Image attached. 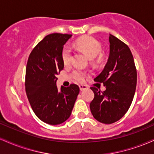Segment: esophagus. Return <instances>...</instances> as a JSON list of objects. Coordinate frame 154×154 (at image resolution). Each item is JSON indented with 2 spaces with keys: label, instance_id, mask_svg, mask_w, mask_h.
<instances>
[{
  "label": "esophagus",
  "instance_id": "34e87169",
  "mask_svg": "<svg viewBox=\"0 0 154 154\" xmlns=\"http://www.w3.org/2000/svg\"><path fill=\"white\" fill-rule=\"evenodd\" d=\"M79 89H80V91H84V90L87 89V88H88L87 86H86V85H79Z\"/></svg>",
  "mask_w": 154,
  "mask_h": 154
}]
</instances>
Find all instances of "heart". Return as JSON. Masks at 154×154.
<instances>
[{
	"label": "heart",
	"mask_w": 154,
	"mask_h": 154,
	"mask_svg": "<svg viewBox=\"0 0 154 154\" xmlns=\"http://www.w3.org/2000/svg\"><path fill=\"white\" fill-rule=\"evenodd\" d=\"M76 46L80 51L88 55L90 59H95L102 51L101 43L95 38L91 36L83 37L76 41ZM61 58L65 65L71 63L72 59V49L69 45H64L61 52ZM86 72L80 69H76L72 72V77L77 82H81L84 80Z\"/></svg>",
	"instance_id": "b5f03b06"
}]
</instances>
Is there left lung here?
<instances>
[{
    "mask_svg": "<svg viewBox=\"0 0 154 154\" xmlns=\"http://www.w3.org/2000/svg\"><path fill=\"white\" fill-rule=\"evenodd\" d=\"M110 53L103 70L94 79L103 83L106 91L91 87L94 98L90 104L93 117L103 124L118 121L128 111L137 85V71L129 47L114 35H109Z\"/></svg>",
    "mask_w": 154,
    "mask_h": 154,
    "instance_id": "1",
    "label": "left lung"
}]
</instances>
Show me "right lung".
I'll use <instances>...</instances> for the list:
<instances>
[{
    "mask_svg": "<svg viewBox=\"0 0 154 154\" xmlns=\"http://www.w3.org/2000/svg\"><path fill=\"white\" fill-rule=\"evenodd\" d=\"M72 35L53 33L32 51L26 67L25 90L32 109L41 121L51 125L64 122L71 115L79 93L78 85L61 86L56 75L63 69L61 52Z\"/></svg>",
    "mask_w": 154,
    "mask_h": 154,
    "instance_id": "obj_1",
    "label": "right lung"
}]
</instances>
